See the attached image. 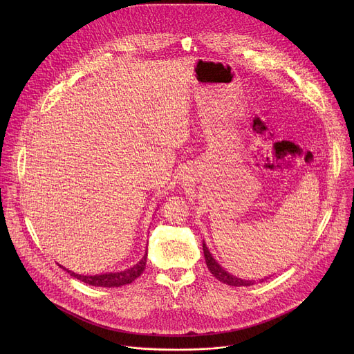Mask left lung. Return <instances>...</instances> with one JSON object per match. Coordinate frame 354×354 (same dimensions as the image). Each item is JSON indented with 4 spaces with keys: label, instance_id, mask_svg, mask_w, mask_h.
<instances>
[{
    "label": "left lung",
    "instance_id": "1",
    "mask_svg": "<svg viewBox=\"0 0 354 354\" xmlns=\"http://www.w3.org/2000/svg\"><path fill=\"white\" fill-rule=\"evenodd\" d=\"M203 250H205V259H206V265H207L209 270L221 283L228 284V286H234V287H246V286L255 284V280H245V279L236 277V276L228 273L224 268H221V265L210 254V250H209V248H207V245L205 242H203ZM265 279H268V277H265ZM265 279H262L259 281H263Z\"/></svg>",
    "mask_w": 354,
    "mask_h": 354
}]
</instances>
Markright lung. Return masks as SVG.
<instances>
[{"instance_id":"1","label":"right lung","mask_w":354,"mask_h":354,"mask_svg":"<svg viewBox=\"0 0 354 354\" xmlns=\"http://www.w3.org/2000/svg\"><path fill=\"white\" fill-rule=\"evenodd\" d=\"M145 263H147V252H145L140 262H137L134 266H131L126 270H120V272L100 273V274H93L92 276V274H78V273H74V272L66 269L62 265H59V266L62 269H64L66 272H68L70 276L89 284V286H95V287H122L124 284H130L131 281H134L144 272Z\"/></svg>"}]
</instances>
